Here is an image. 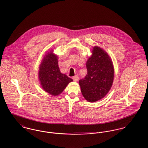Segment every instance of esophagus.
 Masks as SVG:
<instances>
[{"instance_id":"34e87169","label":"esophagus","mask_w":148,"mask_h":148,"mask_svg":"<svg viewBox=\"0 0 148 148\" xmlns=\"http://www.w3.org/2000/svg\"><path fill=\"white\" fill-rule=\"evenodd\" d=\"M72 78H73V81H75V82H77L78 80V76L76 75V76H74V77Z\"/></svg>"}]
</instances>
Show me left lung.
<instances>
[{
	"label": "left lung",
	"instance_id": "obj_1",
	"mask_svg": "<svg viewBox=\"0 0 148 148\" xmlns=\"http://www.w3.org/2000/svg\"><path fill=\"white\" fill-rule=\"evenodd\" d=\"M87 74L79 81L84 97L90 102L103 98L110 90L114 78L111 58L102 48L94 46L86 62Z\"/></svg>",
	"mask_w": 148,
	"mask_h": 148
}]
</instances>
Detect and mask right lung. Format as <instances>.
Returning a JSON list of instances; mask_svg holds the SVG:
<instances>
[{
    "mask_svg": "<svg viewBox=\"0 0 148 148\" xmlns=\"http://www.w3.org/2000/svg\"><path fill=\"white\" fill-rule=\"evenodd\" d=\"M38 78L43 90L52 96H58L62 92L73 79L63 74L58 67V56L53 50L44 56L39 65Z\"/></svg>",
    "mask_w": 148,
    "mask_h": 148,
    "instance_id": "obj_1",
    "label": "right lung"
}]
</instances>
